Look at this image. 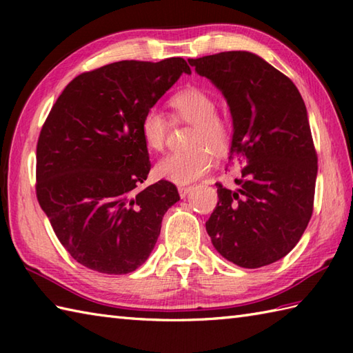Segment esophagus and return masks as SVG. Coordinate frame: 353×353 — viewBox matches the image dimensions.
<instances>
[{
    "label": "esophagus",
    "mask_w": 353,
    "mask_h": 353,
    "mask_svg": "<svg viewBox=\"0 0 353 353\" xmlns=\"http://www.w3.org/2000/svg\"><path fill=\"white\" fill-rule=\"evenodd\" d=\"M192 191V186H179V196L185 199Z\"/></svg>",
    "instance_id": "esophagus-1"
}]
</instances>
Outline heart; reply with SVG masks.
Here are the masks:
<instances>
[{"instance_id":"obj_1","label":"heart","mask_w":353,"mask_h":353,"mask_svg":"<svg viewBox=\"0 0 353 353\" xmlns=\"http://www.w3.org/2000/svg\"><path fill=\"white\" fill-rule=\"evenodd\" d=\"M171 106L185 121L194 124L185 152H174L157 161V177L176 185H188L197 181L212 167V154H223L230 144V123L226 117L216 114L215 101L203 89L188 88L171 99ZM170 132L168 119L159 108H150L142 117L141 133L145 145L161 152L167 144Z\"/></svg>"}]
</instances>
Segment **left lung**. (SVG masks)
<instances>
[{"label":"left lung","mask_w":353,"mask_h":353,"mask_svg":"<svg viewBox=\"0 0 353 353\" xmlns=\"http://www.w3.org/2000/svg\"><path fill=\"white\" fill-rule=\"evenodd\" d=\"M226 99L234 134L230 167H241L238 190L216 183L219 203L206 221L223 258L259 268L288 254L308 226L317 153L308 114L292 81L249 51L190 59Z\"/></svg>","instance_id":"8db88e82"}]
</instances>
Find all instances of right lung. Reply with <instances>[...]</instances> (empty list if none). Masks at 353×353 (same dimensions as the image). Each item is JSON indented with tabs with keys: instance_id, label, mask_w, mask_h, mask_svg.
Listing matches in <instances>:
<instances>
[{
	"instance_id": "1",
	"label": "right lung",
	"mask_w": 353,
	"mask_h": 353,
	"mask_svg": "<svg viewBox=\"0 0 353 353\" xmlns=\"http://www.w3.org/2000/svg\"><path fill=\"white\" fill-rule=\"evenodd\" d=\"M183 72L182 57L109 63L77 76L51 108L37 139L36 196L79 264L125 274L154 249L181 197L168 181L138 188L152 167L141 121Z\"/></svg>"
}]
</instances>
